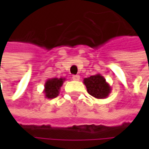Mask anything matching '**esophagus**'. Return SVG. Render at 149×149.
Segmentation results:
<instances>
[{
	"label": "esophagus",
	"instance_id": "obj_1",
	"mask_svg": "<svg viewBox=\"0 0 149 149\" xmlns=\"http://www.w3.org/2000/svg\"><path fill=\"white\" fill-rule=\"evenodd\" d=\"M72 79L75 81H78L80 79V76L79 75H73L72 76Z\"/></svg>",
	"mask_w": 149,
	"mask_h": 149
}]
</instances>
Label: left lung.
<instances>
[{"instance_id": "1", "label": "left lung", "mask_w": 149, "mask_h": 149, "mask_svg": "<svg viewBox=\"0 0 149 149\" xmlns=\"http://www.w3.org/2000/svg\"><path fill=\"white\" fill-rule=\"evenodd\" d=\"M84 84L88 93L97 99L107 98L111 92L110 85L106 82L104 77L99 73L84 78Z\"/></svg>"}]
</instances>
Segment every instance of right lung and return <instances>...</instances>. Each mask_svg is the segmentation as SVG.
Segmentation results:
<instances>
[{
	"instance_id": "add662e5",
	"label": "right lung",
	"mask_w": 149,
	"mask_h": 149,
	"mask_svg": "<svg viewBox=\"0 0 149 149\" xmlns=\"http://www.w3.org/2000/svg\"><path fill=\"white\" fill-rule=\"evenodd\" d=\"M65 81V78H62V77L60 78L52 77V78L47 79L45 81V89L43 91L45 98L52 99V98L57 97L59 94L60 88L63 85Z\"/></svg>"
}]
</instances>
